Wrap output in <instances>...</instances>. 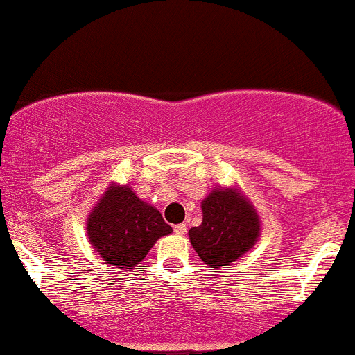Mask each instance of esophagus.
<instances>
[{
	"label": "esophagus",
	"instance_id": "esophagus-1",
	"mask_svg": "<svg viewBox=\"0 0 355 355\" xmlns=\"http://www.w3.org/2000/svg\"><path fill=\"white\" fill-rule=\"evenodd\" d=\"M174 233L179 234V236H184V234H186V224H176V226H174Z\"/></svg>",
	"mask_w": 355,
	"mask_h": 355
}]
</instances>
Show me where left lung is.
Returning <instances> with one entry per match:
<instances>
[{
  "instance_id": "left-lung-1",
  "label": "left lung",
  "mask_w": 355,
  "mask_h": 355,
  "mask_svg": "<svg viewBox=\"0 0 355 355\" xmlns=\"http://www.w3.org/2000/svg\"><path fill=\"white\" fill-rule=\"evenodd\" d=\"M202 224L188 231L198 257L209 268L231 266L261 238V217L238 186L214 188L202 200Z\"/></svg>"
}]
</instances>
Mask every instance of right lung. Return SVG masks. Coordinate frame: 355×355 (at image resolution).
Returning <instances> with one entry per match:
<instances>
[{
	"label": "right lung",
	"mask_w": 355,
	"mask_h": 355,
	"mask_svg": "<svg viewBox=\"0 0 355 355\" xmlns=\"http://www.w3.org/2000/svg\"><path fill=\"white\" fill-rule=\"evenodd\" d=\"M86 233L94 252L125 272L146 257L159 238L173 233V227L131 186L112 182L89 210Z\"/></svg>",
	"instance_id": "1"
}]
</instances>
